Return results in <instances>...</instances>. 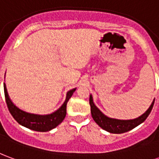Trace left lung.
<instances>
[{
  "label": "left lung",
  "instance_id": "1",
  "mask_svg": "<svg viewBox=\"0 0 159 159\" xmlns=\"http://www.w3.org/2000/svg\"><path fill=\"white\" fill-rule=\"evenodd\" d=\"M154 101H152L151 106L149 107L148 109L146 111L143 115L139 116L138 118L133 119V120H118V119L109 118L105 115H103L99 109H98L96 105L93 101V97L90 95L89 98V103L91 107V114L92 117L93 119L96 123L103 130L109 131L110 133L114 134H120L125 133L126 131L132 130L133 128L136 127L137 125L142 124V122L148 118L149 114L151 113Z\"/></svg>",
  "mask_w": 159,
  "mask_h": 159
}]
</instances>
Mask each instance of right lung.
Returning a JSON list of instances; mask_svg holds the SVG:
<instances>
[{"mask_svg":"<svg viewBox=\"0 0 159 159\" xmlns=\"http://www.w3.org/2000/svg\"><path fill=\"white\" fill-rule=\"evenodd\" d=\"M75 90L76 89H71L67 92L64 103L56 111L52 114H50V115L41 116V115H34V114L27 113L22 109H18L10 99V98L8 96L7 91L6 84L4 83L5 98H6V102L7 104L8 109L12 117L17 120V123H19L23 126L29 128L30 130H36V131H43V132L52 130L63 121V120L66 115L67 102L70 98V97L72 96Z\"/></svg>","mask_w":159,"mask_h":159,"instance_id":"1","label":"right lung"}]
</instances>
